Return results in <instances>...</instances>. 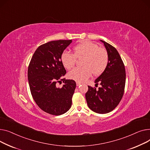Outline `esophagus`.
<instances>
[{"label": "esophagus", "mask_w": 150, "mask_h": 150, "mask_svg": "<svg viewBox=\"0 0 150 150\" xmlns=\"http://www.w3.org/2000/svg\"><path fill=\"white\" fill-rule=\"evenodd\" d=\"M81 85V82H76V85L78 86H80Z\"/></svg>", "instance_id": "34e87169"}]
</instances>
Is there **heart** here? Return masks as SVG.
I'll return each instance as SVG.
<instances>
[{
  "label": "heart",
  "mask_w": 150,
  "mask_h": 150,
  "mask_svg": "<svg viewBox=\"0 0 150 150\" xmlns=\"http://www.w3.org/2000/svg\"><path fill=\"white\" fill-rule=\"evenodd\" d=\"M74 54L64 51L62 53L60 59L64 67L69 69L72 68L76 58L82 59V67L75 68L69 72L68 78L76 82H82L90 77L92 73L95 75L102 74L108 64V54L105 48L90 41L79 43L73 48Z\"/></svg>",
  "instance_id": "b5f03b06"
}]
</instances>
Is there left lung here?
Returning a JSON list of instances; mask_svg holds the SVG:
<instances>
[{
  "instance_id": "left-lung-1",
  "label": "left lung",
  "mask_w": 150,
  "mask_h": 150,
  "mask_svg": "<svg viewBox=\"0 0 150 150\" xmlns=\"http://www.w3.org/2000/svg\"><path fill=\"white\" fill-rule=\"evenodd\" d=\"M103 43L108 54V64L102 74L95 80L98 89L88 86L85 94L88 106L95 112L105 114L115 108L124 93L126 80L124 62L117 50L107 42Z\"/></svg>"
}]
</instances>
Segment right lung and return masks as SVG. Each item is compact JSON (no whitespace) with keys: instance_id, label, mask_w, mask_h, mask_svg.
<instances>
[{"instance_id":"obj_1","label":"right lung","mask_w":150,"mask_h":150,"mask_svg":"<svg viewBox=\"0 0 150 150\" xmlns=\"http://www.w3.org/2000/svg\"><path fill=\"white\" fill-rule=\"evenodd\" d=\"M72 40H53L39 46L31 59L28 79L33 98L38 107L52 115L59 116L71 107L76 83L62 78L66 70L61 62L62 53ZM62 81V88L56 83Z\"/></svg>"}]
</instances>
